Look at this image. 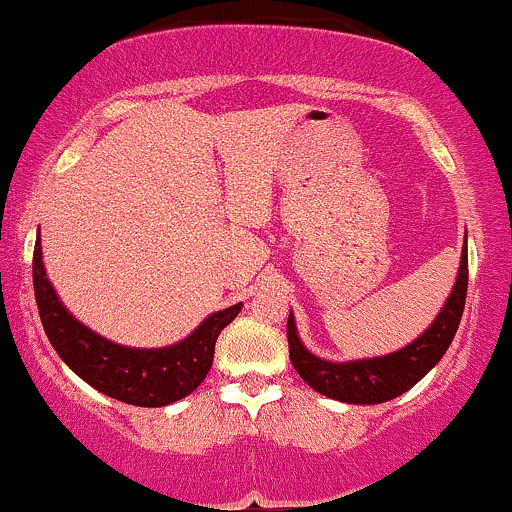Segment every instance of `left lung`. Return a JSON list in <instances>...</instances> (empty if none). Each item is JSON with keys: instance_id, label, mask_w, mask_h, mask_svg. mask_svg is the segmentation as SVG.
<instances>
[{"instance_id": "left-lung-1", "label": "left lung", "mask_w": 512, "mask_h": 512, "mask_svg": "<svg viewBox=\"0 0 512 512\" xmlns=\"http://www.w3.org/2000/svg\"><path fill=\"white\" fill-rule=\"evenodd\" d=\"M465 295H468V243L461 255L456 286L446 297L442 312L432 326L411 345L385 357L357 361H326L309 352L297 335L293 314L288 316V352L295 371L312 390L345 404H383L411 390L444 357L461 323Z\"/></svg>"}]
</instances>
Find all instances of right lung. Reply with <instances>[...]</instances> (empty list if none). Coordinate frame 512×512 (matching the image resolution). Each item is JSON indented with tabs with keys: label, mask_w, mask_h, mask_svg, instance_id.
I'll return each instance as SVG.
<instances>
[{
	"label": "right lung",
	"mask_w": 512,
	"mask_h": 512,
	"mask_svg": "<svg viewBox=\"0 0 512 512\" xmlns=\"http://www.w3.org/2000/svg\"><path fill=\"white\" fill-rule=\"evenodd\" d=\"M32 286L44 333L58 357L94 390L134 406H167L196 390L215 359L219 333L243 307L238 302L234 307L210 314L189 338L177 345L137 349L101 338L63 307L44 271L40 238L32 255Z\"/></svg>",
	"instance_id": "obj_1"
}]
</instances>
